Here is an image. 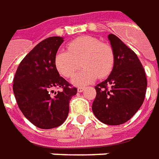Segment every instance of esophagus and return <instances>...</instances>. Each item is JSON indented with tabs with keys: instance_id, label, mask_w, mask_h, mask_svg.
Instances as JSON below:
<instances>
[{
	"instance_id": "obj_1",
	"label": "esophagus",
	"mask_w": 159,
	"mask_h": 159,
	"mask_svg": "<svg viewBox=\"0 0 159 159\" xmlns=\"http://www.w3.org/2000/svg\"><path fill=\"white\" fill-rule=\"evenodd\" d=\"M84 87H78V88H77V91H78V92H82V91H84Z\"/></svg>"
}]
</instances>
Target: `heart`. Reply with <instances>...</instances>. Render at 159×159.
Here are the masks:
<instances>
[{"mask_svg": "<svg viewBox=\"0 0 159 159\" xmlns=\"http://www.w3.org/2000/svg\"><path fill=\"white\" fill-rule=\"evenodd\" d=\"M68 51H60L54 59L59 73L66 78L74 76L81 64L84 69L75 77L76 84H86L98 78H104L112 72L114 53L108 44L101 43L90 36H82L67 45Z\"/></svg>", "mask_w": 159, "mask_h": 159, "instance_id": "1", "label": "heart"}]
</instances>
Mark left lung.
I'll use <instances>...</instances> for the list:
<instances>
[{
    "mask_svg": "<svg viewBox=\"0 0 159 159\" xmlns=\"http://www.w3.org/2000/svg\"><path fill=\"white\" fill-rule=\"evenodd\" d=\"M108 39L114 53V65L107 79L97 84L93 113L107 125L127 122L143 105L147 89V78L135 52L117 36Z\"/></svg>",
    "mask_w": 159,
    "mask_h": 159,
    "instance_id": "8db88e82",
    "label": "left lung"
}]
</instances>
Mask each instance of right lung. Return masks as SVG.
<instances>
[{
    "label": "right lung",
    "mask_w": 159,
    "mask_h": 159,
    "mask_svg": "<svg viewBox=\"0 0 159 159\" xmlns=\"http://www.w3.org/2000/svg\"><path fill=\"white\" fill-rule=\"evenodd\" d=\"M61 37H50L39 43L20 62L13 80L18 107L27 120L42 129L57 128L66 120L69 101L77 89L60 76L54 64ZM61 89L51 96L53 89Z\"/></svg>",
    "instance_id": "add662e5"
}]
</instances>
